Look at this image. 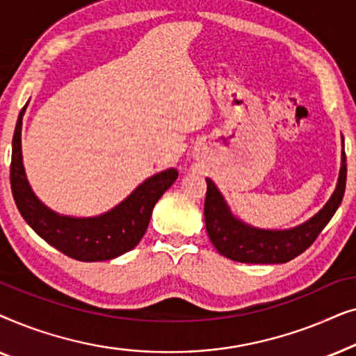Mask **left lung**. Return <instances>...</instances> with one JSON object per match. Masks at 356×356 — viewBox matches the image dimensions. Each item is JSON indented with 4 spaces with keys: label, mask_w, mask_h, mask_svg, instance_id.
Returning a JSON list of instances; mask_svg holds the SVG:
<instances>
[{
    "label": "left lung",
    "mask_w": 356,
    "mask_h": 356,
    "mask_svg": "<svg viewBox=\"0 0 356 356\" xmlns=\"http://www.w3.org/2000/svg\"><path fill=\"white\" fill-rule=\"evenodd\" d=\"M347 181V159L342 152L339 183L329 202L303 225L291 230H259L236 220L228 211L222 194L207 178L204 202L207 235L222 256L248 264H282L300 256L316 241L343 199Z\"/></svg>",
    "instance_id": "left-lung-1"
}]
</instances>
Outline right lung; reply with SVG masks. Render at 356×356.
Wrapping results in <instances>:
<instances>
[{
  "mask_svg": "<svg viewBox=\"0 0 356 356\" xmlns=\"http://www.w3.org/2000/svg\"><path fill=\"white\" fill-rule=\"evenodd\" d=\"M24 111L26 106L19 113L13 136L9 178L19 212L33 232L63 254L82 262L113 259L138 246L149 227L155 202L178 178V170H165L145 179L129 197L104 216L90 218L58 216L38 201L24 173L21 154Z\"/></svg>",
  "mask_w": 356,
  "mask_h": 356,
  "instance_id": "right-lung-1",
  "label": "right lung"
}]
</instances>
